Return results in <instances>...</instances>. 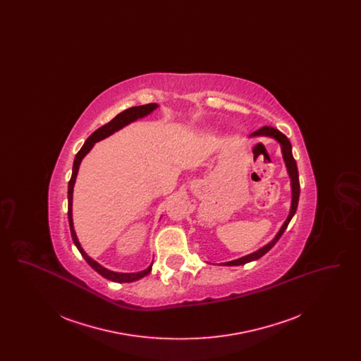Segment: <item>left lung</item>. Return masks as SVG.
Listing matches in <instances>:
<instances>
[{"label":"left lung","instance_id":"left-lung-1","mask_svg":"<svg viewBox=\"0 0 361 361\" xmlns=\"http://www.w3.org/2000/svg\"><path fill=\"white\" fill-rule=\"evenodd\" d=\"M250 137H269L276 139L280 146H281V153H283V158H284V162H286V166H287V172L288 176L291 178V190H292V200H291V208H290V214L286 219V222L283 224V226L280 227L279 233L276 234L275 238L271 240L269 243H267L265 246H262L261 249H258L257 252L255 253H250L247 256H243V257L238 258V259H233V261H228V262H224L222 265H228V267H235V265H243L246 262H250V261H255L258 259L259 257H262L265 253H268L274 246L276 245V242L280 240V237L283 235V233L286 231L287 226L291 222L292 216L295 215L296 212V208H298V202H299V195H300V185H299V173H298V166H296V162L293 159V155H292V146L291 142L288 140V137H286L283 133H280L279 130H276L274 127H269V126H264L261 127L257 131H255Z\"/></svg>","mask_w":361,"mask_h":361}]
</instances>
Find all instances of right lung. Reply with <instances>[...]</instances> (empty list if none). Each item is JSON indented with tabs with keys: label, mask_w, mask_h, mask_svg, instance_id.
Masks as SVG:
<instances>
[{
	"label": "right lung",
	"mask_w": 361,
	"mask_h": 361,
	"mask_svg": "<svg viewBox=\"0 0 361 361\" xmlns=\"http://www.w3.org/2000/svg\"><path fill=\"white\" fill-rule=\"evenodd\" d=\"M157 108H158V104L152 103L146 104V105H139V106H131V108L123 111L119 115H116L109 123H106V124H104L103 127L97 128L90 137L86 139V142L84 143V146L81 147V150L75 154L74 164H73V173H71V178H70L69 181V189H68V199H69L68 215H69L71 238H73L74 245L77 246V249L80 250L81 256L85 258L86 262H87L97 274H100V275L105 277V279H108V280H111V281H115V283H131V281L139 280V279H142V277H145V276L150 274L153 264H152L149 268H146L145 271H140V272H137V274H121V272H114V271H109V269L104 268L99 262H96L93 258L89 257L85 252H84V249L81 247V243H80V240H78L77 235H75V231H74V224H73V188H74V183H75V178H77V173H78V169H80V164H81L82 158L92 150V147L94 146L96 142L103 140L105 137L112 135L114 133L119 131L121 128L126 127L127 124H130V123H133V121L142 119V118L150 115Z\"/></svg>",
	"instance_id": "obj_1"
}]
</instances>
